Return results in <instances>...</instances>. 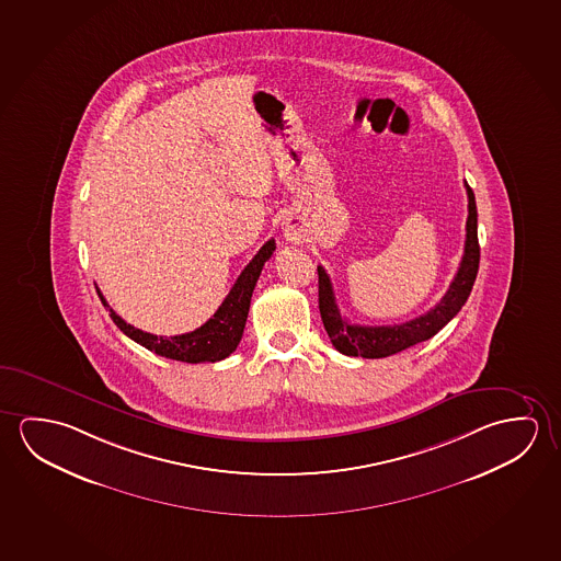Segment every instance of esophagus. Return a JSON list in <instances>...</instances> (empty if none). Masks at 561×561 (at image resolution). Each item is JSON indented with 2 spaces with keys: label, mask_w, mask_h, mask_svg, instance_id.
I'll use <instances>...</instances> for the list:
<instances>
[{
  "label": "esophagus",
  "mask_w": 561,
  "mask_h": 561,
  "mask_svg": "<svg viewBox=\"0 0 561 561\" xmlns=\"http://www.w3.org/2000/svg\"><path fill=\"white\" fill-rule=\"evenodd\" d=\"M283 233H285L286 240L294 241V243H300V240H302V230L296 224H283Z\"/></svg>",
  "instance_id": "esophagus-1"
}]
</instances>
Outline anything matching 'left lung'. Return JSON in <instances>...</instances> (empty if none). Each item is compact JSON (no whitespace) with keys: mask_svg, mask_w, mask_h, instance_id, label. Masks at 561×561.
I'll return each mask as SVG.
<instances>
[{"mask_svg":"<svg viewBox=\"0 0 561 561\" xmlns=\"http://www.w3.org/2000/svg\"><path fill=\"white\" fill-rule=\"evenodd\" d=\"M466 193H468V220H466L462 263L445 296L440 298V302L415 320L398 323V325L351 323L339 311L330 275L325 273V268L318 267L321 321L333 347L337 348L339 353L347 356H363V358H383V356L396 355L436 335L458 311L462 310L480 268L478 208H476V196L468 183H466Z\"/></svg>","mask_w":561,"mask_h":561,"instance_id":"obj_1","label":"left lung"}]
</instances>
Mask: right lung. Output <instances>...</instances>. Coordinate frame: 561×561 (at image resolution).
Masks as SVG:
<instances>
[{
	"label": "right lung",
	"mask_w": 561,
	"mask_h": 561,
	"mask_svg": "<svg viewBox=\"0 0 561 561\" xmlns=\"http://www.w3.org/2000/svg\"><path fill=\"white\" fill-rule=\"evenodd\" d=\"M275 248V240H268L257 251V255L251 259L250 265L241 271L236 285L231 286L230 294L224 298V302L220 304V308L216 310L213 318L191 333H183L175 337H161V335H151L146 331L136 330L121 316H116L115 310L108 306L107 300L103 298V294L98 288L99 298L107 308L108 316H111V320L115 321L116 328L151 353L173 358V360H181V363H191V365L218 363L226 356H230L240 345L248 313H250L251 294L257 285L263 265L273 255Z\"/></svg>",
	"instance_id": "right-lung-1"
}]
</instances>
